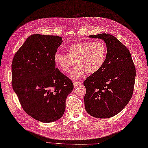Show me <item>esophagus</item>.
<instances>
[{
	"instance_id": "esophagus-1",
	"label": "esophagus",
	"mask_w": 148,
	"mask_h": 148,
	"mask_svg": "<svg viewBox=\"0 0 148 148\" xmlns=\"http://www.w3.org/2000/svg\"><path fill=\"white\" fill-rule=\"evenodd\" d=\"M80 84H81V82H78V81H77V82H75L73 83L74 87H75V88H76V87H77V86H78L79 85H80Z\"/></svg>"
}]
</instances>
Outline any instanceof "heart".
Listing matches in <instances>:
<instances>
[{
    "label": "heart",
    "mask_w": 148,
    "mask_h": 148,
    "mask_svg": "<svg viewBox=\"0 0 148 148\" xmlns=\"http://www.w3.org/2000/svg\"><path fill=\"white\" fill-rule=\"evenodd\" d=\"M68 55L57 52L54 55L56 65L64 72H68L74 65L69 76L73 79L82 77L86 72L95 73L103 66L106 59L107 47L101 41H80L67 48Z\"/></svg>",
    "instance_id": "1"
}]
</instances>
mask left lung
<instances>
[{
    "instance_id": "left-lung-1",
    "label": "left lung",
    "mask_w": 148,
    "mask_h": 148,
    "mask_svg": "<svg viewBox=\"0 0 148 148\" xmlns=\"http://www.w3.org/2000/svg\"><path fill=\"white\" fill-rule=\"evenodd\" d=\"M101 39L107 48L106 59L99 71L92 74L84 84L85 110L96 118H109L119 114L131 100L136 68L126 46L110 34L89 36Z\"/></svg>"
}]
</instances>
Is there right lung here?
Here are the masks:
<instances>
[{"label":"right lung","instance_id":"add662e5","mask_svg":"<svg viewBox=\"0 0 148 148\" xmlns=\"http://www.w3.org/2000/svg\"><path fill=\"white\" fill-rule=\"evenodd\" d=\"M57 36L32 34L12 62V85L24 111L34 119L52 122L63 116L73 84L57 68L54 55L62 44Z\"/></svg>","mask_w":148,"mask_h":148}]
</instances>
